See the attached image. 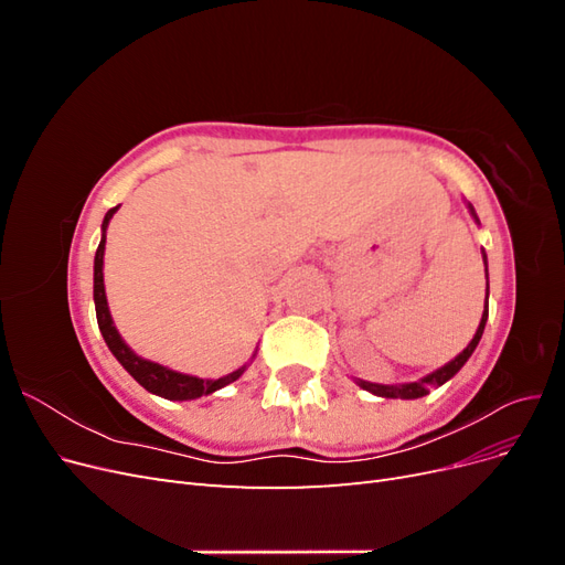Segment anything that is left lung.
<instances>
[{
    "mask_svg": "<svg viewBox=\"0 0 565 565\" xmlns=\"http://www.w3.org/2000/svg\"><path fill=\"white\" fill-rule=\"evenodd\" d=\"M469 210H471V216L478 221V216H476L471 204H469ZM483 262H486V278H488V259H486V252H483ZM486 320H488V297H486V311H483V316H481V322H478V330H476L473 339L469 341V347H467L465 351H461V353L455 358V361H450L448 365L438 367V370L431 372V374H426V377L419 380V382H409V384H372V382L355 380V384L361 386V388H365V391H370V393H374V396H382V398H405V401L422 398V396H426V393H429L431 386L446 384L448 380L455 377V374H457L461 367H465V363L469 361L471 353L476 351L478 341H481V337H483Z\"/></svg>",
    "mask_w": 565,
    "mask_h": 565,
    "instance_id": "1",
    "label": "left lung"
}]
</instances>
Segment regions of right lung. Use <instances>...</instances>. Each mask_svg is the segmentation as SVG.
Wrapping results in <instances>:
<instances>
[{
	"mask_svg": "<svg viewBox=\"0 0 565 565\" xmlns=\"http://www.w3.org/2000/svg\"><path fill=\"white\" fill-rule=\"evenodd\" d=\"M117 212V207L108 210L106 218H104V235H100V243L94 256V303H96V320H98V330L104 334L108 349L113 351V355L119 361L131 377L139 382L146 391L156 393V396H162L167 401H193L200 396H207V393H214L218 388H224L228 384H233L235 380L243 377L245 367L235 370L226 377H218V380H200L193 377V374H183L177 370H169L160 363H152L146 361V358L136 355L127 344L125 339L119 337L117 328L113 324L110 311H108V299H106V285H104V252H106V228L110 224L113 214Z\"/></svg>",
	"mask_w": 565,
	"mask_h": 565,
	"instance_id": "obj_1",
	"label": "right lung"
}]
</instances>
